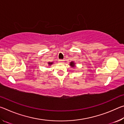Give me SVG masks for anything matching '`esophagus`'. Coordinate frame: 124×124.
<instances>
[{
	"instance_id": "34e87169",
	"label": "esophagus",
	"mask_w": 124,
	"mask_h": 124,
	"mask_svg": "<svg viewBox=\"0 0 124 124\" xmlns=\"http://www.w3.org/2000/svg\"><path fill=\"white\" fill-rule=\"evenodd\" d=\"M58 61H59L61 63H62L63 62V60H58Z\"/></svg>"
}]
</instances>
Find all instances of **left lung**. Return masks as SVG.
<instances>
[{
    "label": "left lung",
    "mask_w": 124,
    "mask_h": 124,
    "mask_svg": "<svg viewBox=\"0 0 124 124\" xmlns=\"http://www.w3.org/2000/svg\"><path fill=\"white\" fill-rule=\"evenodd\" d=\"M70 66H72V67H74L75 66V63L73 62H71L70 63Z\"/></svg>",
    "instance_id": "left-lung-1"
}]
</instances>
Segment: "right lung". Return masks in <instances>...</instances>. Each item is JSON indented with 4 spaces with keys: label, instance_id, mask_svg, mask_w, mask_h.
Returning <instances> with one entry per match:
<instances>
[{
    "label": "right lung",
    "instance_id": "1",
    "mask_svg": "<svg viewBox=\"0 0 124 124\" xmlns=\"http://www.w3.org/2000/svg\"><path fill=\"white\" fill-rule=\"evenodd\" d=\"M52 63H52V62H49V63H48V64H49V65H51Z\"/></svg>",
    "mask_w": 124,
    "mask_h": 124
}]
</instances>
